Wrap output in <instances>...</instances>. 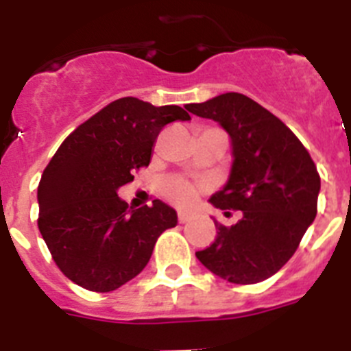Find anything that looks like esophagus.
<instances>
[{
    "instance_id": "1",
    "label": "esophagus",
    "mask_w": 351,
    "mask_h": 351,
    "mask_svg": "<svg viewBox=\"0 0 351 351\" xmlns=\"http://www.w3.org/2000/svg\"><path fill=\"white\" fill-rule=\"evenodd\" d=\"M179 218V223H188L191 219V214L190 213H184V210H181V213L178 214Z\"/></svg>"
}]
</instances>
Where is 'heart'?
Listing matches in <instances>:
<instances>
[{"label": "heart", "mask_w": 351, "mask_h": 351, "mask_svg": "<svg viewBox=\"0 0 351 351\" xmlns=\"http://www.w3.org/2000/svg\"><path fill=\"white\" fill-rule=\"evenodd\" d=\"M165 193L173 204L186 207L193 204L197 190H195V186L191 182L182 181V179H172V181L167 182Z\"/></svg>", "instance_id": "heart-1"}]
</instances>
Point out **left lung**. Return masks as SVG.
<instances>
[{"label":"left lung","mask_w":351,"mask_h":351,"mask_svg":"<svg viewBox=\"0 0 351 351\" xmlns=\"http://www.w3.org/2000/svg\"><path fill=\"white\" fill-rule=\"evenodd\" d=\"M186 108L216 121L230 137L228 181L209 198L216 209L241 210L235 225L214 219L218 235L195 255L213 274L253 285L280 271L316 218L320 176L299 138L267 108L225 93Z\"/></svg>","instance_id":"8db88e82"}]
</instances>
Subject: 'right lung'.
<instances>
[{"mask_svg": "<svg viewBox=\"0 0 351 351\" xmlns=\"http://www.w3.org/2000/svg\"><path fill=\"white\" fill-rule=\"evenodd\" d=\"M188 119L178 105L126 96L64 138L40 179L38 228L68 280L104 293L147 265L158 237L178 225V213L158 198L133 209L117 190L149 165L161 128Z\"/></svg>", "mask_w": 351, "mask_h": 351, "instance_id": "add662e5", "label": "right lung"}]
</instances>
